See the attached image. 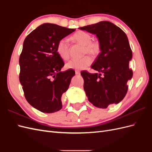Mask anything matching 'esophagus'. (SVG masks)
I'll list each match as a JSON object with an SVG mask.
<instances>
[{
    "mask_svg": "<svg viewBox=\"0 0 152 152\" xmlns=\"http://www.w3.org/2000/svg\"><path fill=\"white\" fill-rule=\"evenodd\" d=\"M75 74L76 75H80V72L79 70H75Z\"/></svg>",
    "mask_w": 152,
    "mask_h": 152,
    "instance_id": "1",
    "label": "esophagus"
}]
</instances>
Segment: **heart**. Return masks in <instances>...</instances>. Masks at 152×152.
I'll return each instance as SVG.
<instances>
[{
  "label": "heart",
  "mask_w": 152,
  "mask_h": 152,
  "mask_svg": "<svg viewBox=\"0 0 152 152\" xmlns=\"http://www.w3.org/2000/svg\"><path fill=\"white\" fill-rule=\"evenodd\" d=\"M75 42L84 45L83 54H90L93 56L99 54L101 51V44L98 40H92L91 35L84 31H78L72 37ZM56 52L63 60H68L70 56V45L68 40L62 38L56 45ZM93 62V59L89 55H86L80 59H73L66 64L68 69L82 70L89 66Z\"/></svg>",
  "instance_id": "b5f03b06"
}]
</instances>
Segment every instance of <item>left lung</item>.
Wrapping results in <instances>:
<instances>
[{
    "label": "left lung",
    "mask_w": 152,
    "mask_h": 152,
    "mask_svg": "<svg viewBox=\"0 0 152 152\" xmlns=\"http://www.w3.org/2000/svg\"><path fill=\"white\" fill-rule=\"evenodd\" d=\"M79 28L96 34L101 44V52L91 66L99 73H80L88 100L99 108L118 103L126 95L127 83L133 74L129 66L132 53L126 34L107 21Z\"/></svg>",
    "instance_id": "8db88e82"
}]
</instances>
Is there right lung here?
I'll return each mask as SVG.
<instances>
[{"mask_svg": "<svg viewBox=\"0 0 152 152\" xmlns=\"http://www.w3.org/2000/svg\"><path fill=\"white\" fill-rule=\"evenodd\" d=\"M75 31L44 23L25 38L19 63V79L28 103L43 113L62 108L61 96L69 87L75 71L61 72L64 62L56 52L58 41Z\"/></svg>", "mask_w": 152, "mask_h": 152, "instance_id": "obj_1", "label": "right lung"}]
</instances>
